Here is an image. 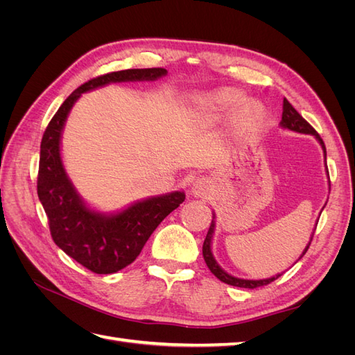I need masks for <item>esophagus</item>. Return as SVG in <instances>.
I'll return each instance as SVG.
<instances>
[{"mask_svg":"<svg viewBox=\"0 0 355 355\" xmlns=\"http://www.w3.org/2000/svg\"><path fill=\"white\" fill-rule=\"evenodd\" d=\"M209 188H210L209 180L204 178H200L194 182V184H192V194H194L196 197H206L209 192Z\"/></svg>","mask_w":355,"mask_h":355,"instance_id":"obj_1","label":"esophagus"}]
</instances>
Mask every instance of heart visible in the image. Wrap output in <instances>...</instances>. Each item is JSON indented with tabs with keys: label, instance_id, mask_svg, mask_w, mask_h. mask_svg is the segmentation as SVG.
<instances>
[{
	"label": "heart",
	"instance_id": "obj_1",
	"mask_svg": "<svg viewBox=\"0 0 355 355\" xmlns=\"http://www.w3.org/2000/svg\"><path fill=\"white\" fill-rule=\"evenodd\" d=\"M244 102V94L237 89H220L194 99L196 112L204 118H214L234 111ZM263 108L257 102H247L237 112V123L244 128H253L261 123Z\"/></svg>",
	"mask_w": 355,
	"mask_h": 355
}]
</instances>
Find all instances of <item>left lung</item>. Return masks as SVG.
I'll return each instance as SVG.
<instances>
[{
	"label": "left lung",
	"instance_id": "8db88e82",
	"mask_svg": "<svg viewBox=\"0 0 355 355\" xmlns=\"http://www.w3.org/2000/svg\"><path fill=\"white\" fill-rule=\"evenodd\" d=\"M282 125L288 128V130H293V132H297V133H308V135H314L321 146H323V151H324V155H326V146H324V142L323 139L320 137V135L315 132V128L311 125L305 118L300 115L292 105L288 103L287 99L283 101V115H282ZM213 231H214V214H213V219H211V223H210V228H209V232L206 235V240H204V244H202V256H204V261H206V265L209 266V270L211 271V274H214V277H218L219 280L222 283H227L230 286H235V287H243V288H256V287H262V286H266L270 284L272 282H275L278 277H282V274H278L277 277H271V278H266V280H243V278H237V277H232L230 274L225 272L222 268L216 263V261H214V257L211 254V250H210V243H211V237H213ZM311 241H313V237H311ZM311 241L308 243L306 249L304 250L302 256L306 253V250L309 249V244ZM300 256V257H302ZM299 257V259H300Z\"/></svg>",
	"mask_w": 355,
	"mask_h": 355
}]
</instances>
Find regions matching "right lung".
<instances>
[{
    "instance_id": "right-lung-1",
    "label": "right lung",
    "mask_w": 355,
    "mask_h": 355,
    "mask_svg": "<svg viewBox=\"0 0 355 355\" xmlns=\"http://www.w3.org/2000/svg\"><path fill=\"white\" fill-rule=\"evenodd\" d=\"M164 68L124 69L92 78L72 92L53 115L41 141L37 192L46 210L51 239L72 259L94 274H112L130 265L166 216L185 201L184 192L149 198L115 216L89 210L75 192L60 159V133L81 93L120 81L155 80Z\"/></svg>"
}]
</instances>
